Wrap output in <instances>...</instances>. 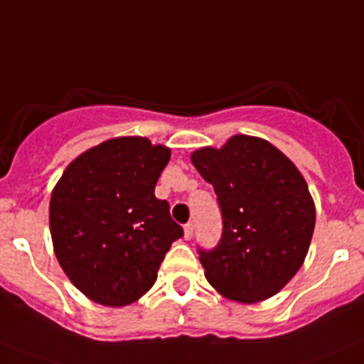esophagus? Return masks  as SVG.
I'll list each match as a JSON object with an SVG mask.
<instances>
[{"instance_id": "esophagus-1", "label": "esophagus", "mask_w": 364, "mask_h": 364, "mask_svg": "<svg viewBox=\"0 0 364 364\" xmlns=\"http://www.w3.org/2000/svg\"><path fill=\"white\" fill-rule=\"evenodd\" d=\"M192 236H194V223H192V221H188V223L185 225V238L191 240Z\"/></svg>"}]
</instances>
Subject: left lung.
<instances>
[{
	"label": "left lung",
	"instance_id": "1",
	"mask_svg": "<svg viewBox=\"0 0 364 364\" xmlns=\"http://www.w3.org/2000/svg\"><path fill=\"white\" fill-rule=\"evenodd\" d=\"M192 163L214 186L223 223L216 247H198L208 284L238 302L269 299L300 269L314 235L304 178L282 151L249 135L201 148Z\"/></svg>",
	"mask_w": 364,
	"mask_h": 364
}]
</instances>
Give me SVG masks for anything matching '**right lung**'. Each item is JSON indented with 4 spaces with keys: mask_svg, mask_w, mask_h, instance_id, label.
<instances>
[{
    "mask_svg": "<svg viewBox=\"0 0 364 364\" xmlns=\"http://www.w3.org/2000/svg\"><path fill=\"white\" fill-rule=\"evenodd\" d=\"M170 150L144 137L109 139L69 164L50 196L56 258L75 286L104 306L132 304L154 286L183 227L154 191Z\"/></svg>",
    "mask_w": 364,
    "mask_h": 364,
    "instance_id": "1",
    "label": "right lung"
}]
</instances>
